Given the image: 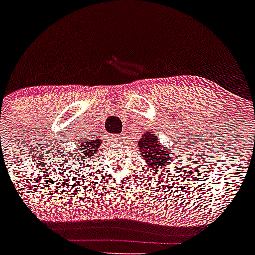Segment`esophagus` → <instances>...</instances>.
Wrapping results in <instances>:
<instances>
[{
	"mask_svg": "<svg viewBox=\"0 0 255 255\" xmlns=\"http://www.w3.org/2000/svg\"><path fill=\"white\" fill-rule=\"evenodd\" d=\"M115 139L118 140V141H123V139H124V135H123V134H120V135H116V136H115Z\"/></svg>",
	"mask_w": 255,
	"mask_h": 255,
	"instance_id": "esophagus-1",
	"label": "esophagus"
}]
</instances>
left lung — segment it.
Listing matches in <instances>:
<instances>
[{"instance_id": "left-lung-1", "label": "left lung", "mask_w": 255, "mask_h": 255, "mask_svg": "<svg viewBox=\"0 0 255 255\" xmlns=\"http://www.w3.org/2000/svg\"><path fill=\"white\" fill-rule=\"evenodd\" d=\"M158 140L159 137H156L153 131H144L137 141V149L140 150V155L143 156V159L145 160L149 167L153 168L151 170H160L163 165L169 164L172 156L176 153V151L170 153L169 149L162 145Z\"/></svg>"}]
</instances>
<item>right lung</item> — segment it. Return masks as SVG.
Returning <instances> with one entry per match:
<instances>
[{
  "mask_svg": "<svg viewBox=\"0 0 255 255\" xmlns=\"http://www.w3.org/2000/svg\"><path fill=\"white\" fill-rule=\"evenodd\" d=\"M101 146V139H88L85 137L83 140H79L77 141V148L76 151L69 154V163L73 165L78 164H85L88 160L95 158L96 151L99 150V148Z\"/></svg>",
  "mask_w": 255,
  "mask_h": 255,
  "instance_id": "add662e5",
  "label": "right lung"
}]
</instances>
